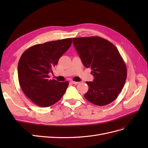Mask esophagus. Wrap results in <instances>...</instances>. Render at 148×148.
<instances>
[{
	"instance_id": "1",
	"label": "esophagus",
	"mask_w": 148,
	"mask_h": 148,
	"mask_svg": "<svg viewBox=\"0 0 148 148\" xmlns=\"http://www.w3.org/2000/svg\"><path fill=\"white\" fill-rule=\"evenodd\" d=\"M71 83L73 84H78L79 83V82H74V81H71Z\"/></svg>"
}]
</instances>
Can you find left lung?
I'll return each instance as SVG.
<instances>
[{
  "mask_svg": "<svg viewBox=\"0 0 148 148\" xmlns=\"http://www.w3.org/2000/svg\"><path fill=\"white\" fill-rule=\"evenodd\" d=\"M73 44L84 66L91 68L95 77L93 82H86L89 89L84 97L99 106L110 104L119 95L127 75L118 49L98 36L73 38Z\"/></svg>",
  "mask_w": 148,
  "mask_h": 148,
  "instance_id": "8db88e82",
  "label": "left lung"
}]
</instances>
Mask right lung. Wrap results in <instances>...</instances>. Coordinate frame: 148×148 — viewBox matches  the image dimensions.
I'll return each mask as SVG.
<instances>
[{
	"instance_id": "right-lung-1",
	"label": "right lung",
	"mask_w": 148,
	"mask_h": 148,
	"mask_svg": "<svg viewBox=\"0 0 148 148\" xmlns=\"http://www.w3.org/2000/svg\"><path fill=\"white\" fill-rule=\"evenodd\" d=\"M71 41L66 38L36 44L21 55L18 64L19 83L25 95L35 104L49 107L64 96L69 82L50 79L48 74L70 48Z\"/></svg>"
}]
</instances>
